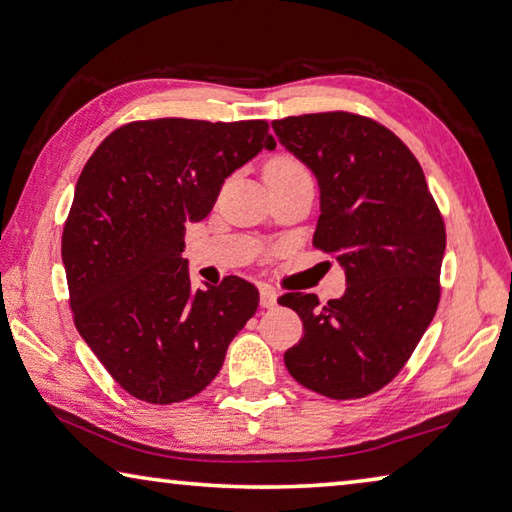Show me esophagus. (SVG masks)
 <instances>
[{
	"label": "esophagus",
	"mask_w": 512,
	"mask_h": 512,
	"mask_svg": "<svg viewBox=\"0 0 512 512\" xmlns=\"http://www.w3.org/2000/svg\"><path fill=\"white\" fill-rule=\"evenodd\" d=\"M259 305L264 309H273L277 305V293L271 287H266V284L259 289Z\"/></svg>",
	"instance_id": "obj_1"
}]
</instances>
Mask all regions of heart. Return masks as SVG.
I'll return each mask as SVG.
<instances>
[{
    "label": "heart",
    "mask_w": 512,
    "mask_h": 512,
    "mask_svg": "<svg viewBox=\"0 0 512 512\" xmlns=\"http://www.w3.org/2000/svg\"><path fill=\"white\" fill-rule=\"evenodd\" d=\"M268 169H300V164L291 158H277L268 164Z\"/></svg>",
    "instance_id": "heart-1"
}]
</instances>
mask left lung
<instances>
[{
	"mask_svg": "<svg viewBox=\"0 0 512 512\" xmlns=\"http://www.w3.org/2000/svg\"><path fill=\"white\" fill-rule=\"evenodd\" d=\"M275 137L318 180L314 244L345 271V293L277 300L305 334L284 366L309 391L354 400L384 388L409 361L440 300L445 223L420 162L400 137L352 112L273 121Z\"/></svg>",
	"mask_w": 512,
	"mask_h": 512,
	"instance_id": "8db88e82",
	"label": "left lung"
}]
</instances>
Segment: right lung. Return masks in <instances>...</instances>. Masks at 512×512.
I'll list each match as a JSON object with an SVG mask.
<instances>
[{"instance_id": "right-lung-1", "label": "right lung", "mask_w": 512, "mask_h": 512, "mask_svg": "<svg viewBox=\"0 0 512 512\" xmlns=\"http://www.w3.org/2000/svg\"><path fill=\"white\" fill-rule=\"evenodd\" d=\"M268 149V124L151 119L117 128L85 164L63 230L69 305L83 341L137 400L183 402L219 375L259 291L237 275L192 289L187 223Z\"/></svg>"}]
</instances>
